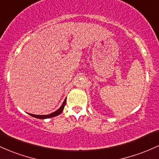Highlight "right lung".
I'll list each match as a JSON object with an SVG mask.
<instances>
[{
    "instance_id": "1",
    "label": "right lung",
    "mask_w": 159,
    "mask_h": 159,
    "mask_svg": "<svg viewBox=\"0 0 159 159\" xmlns=\"http://www.w3.org/2000/svg\"><path fill=\"white\" fill-rule=\"evenodd\" d=\"M65 103H66V99L64 101L62 105L61 106V107L58 109V110H56V111L54 112V113L49 114V115H34V114H31V113H29V115L31 116H33V117H35V118H37V119H48V118H51V117L56 116L59 115V114L62 113V111H63V110H64V107H65Z\"/></svg>"
}]
</instances>
